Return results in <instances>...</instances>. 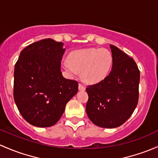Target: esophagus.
Wrapping results in <instances>:
<instances>
[{"instance_id": "1", "label": "esophagus", "mask_w": 158, "mask_h": 158, "mask_svg": "<svg viewBox=\"0 0 158 158\" xmlns=\"http://www.w3.org/2000/svg\"><path fill=\"white\" fill-rule=\"evenodd\" d=\"M79 89L80 91H85V86L83 85L82 84L79 83Z\"/></svg>"}]
</instances>
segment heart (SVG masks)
Segmentation results:
<instances>
[{
    "label": "heart",
    "mask_w": 158,
    "mask_h": 158,
    "mask_svg": "<svg viewBox=\"0 0 158 158\" xmlns=\"http://www.w3.org/2000/svg\"><path fill=\"white\" fill-rule=\"evenodd\" d=\"M113 64V56L107 49L87 48L73 51L69 56V62L64 64L70 74L82 72L85 82L97 83L107 77Z\"/></svg>",
    "instance_id": "heart-1"
}]
</instances>
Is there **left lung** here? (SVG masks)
<instances>
[{"label":"left lung","instance_id":"8db88e82","mask_svg":"<svg viewBox=\"0 0 158 158\" xmlns=\"http://www.w3.org/2000/svg\"><path fill=\"white\" fill-rule=\"evenodd\" d=\"M113 66L108 76L86 88V113L94 124L103 128L123 125L139 101L140 71L132 57L110 44Z\"/></svg>","mask_w":158,"mask_h":158}]
</instances>
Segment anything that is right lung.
Listing matches in <instances>:
<instances>
[{
    "label": "right lung",
    "instance_id": "add662e5",
    "mask_svg": "<svg viewBox=\"0 0 158 158\" xmlns=\"http://www.w3.org/2000/svg\"><path fill=\"white\" fill-rule=\"evenodd\" d=\"M63 44L51 39L32 43L21 51L15 64V103L23 118L35 127L57 123L78 92L77 81L65 79L60 71Z\"/></svg>",
    "mask_w": 158,
    "mask_h": 158
}]
</instances>
